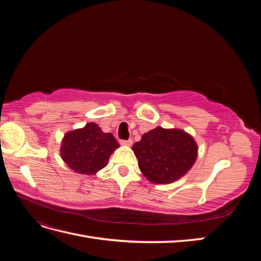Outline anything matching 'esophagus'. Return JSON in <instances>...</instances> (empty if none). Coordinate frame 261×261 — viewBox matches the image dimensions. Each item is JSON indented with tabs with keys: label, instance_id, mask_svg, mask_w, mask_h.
I'll use <instances>...</instances> for the list:
<instances>
[{
	"label": "esophagus",
	"instance_id": "1",
	"mask_svg": "<svg viewBox=\"0 0 261 261\" xmlns=\"http://www.w3.org/2000/svg\"><path fill=\"white\" fill-rule=\"evenodd\" d=\"M120 144L123 146H130L133 144V140L128 139V140H120Z\"/></svg>",
	"mask_w": 261,
	"mask_h": 261
}]
</instances>
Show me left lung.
Returning <instances> with one entry per match:
<instances>
[{
  "instance_id": "obj_1",
  "label": "left lung",
  "mask_w": 261,
  "mask_h": 261,
  "mask_svg": "<svg viewBox=\"0 0 261 261\" xmlns=\"http://www.w3.org/2000/svg\"><path fill=\"white\" fill-rule=\"evenodd\" d=\"M138 167L152 183L168 184L191 170L198 148L194 138L181 129L155 127L133 146Z\"/></svg>"
}]
</instances>
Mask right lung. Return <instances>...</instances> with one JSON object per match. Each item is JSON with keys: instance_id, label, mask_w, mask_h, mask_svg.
I'll return each instance as SVG.
<instances>
[{"instance_id": "add662e5", "label": "right lung", "mask_w": 261, "mask_h": 261, "mask_svg": "<svg viewBox=\"0 0 261 261\" xmlns=\"http://www.w3.org/2000/svg\"><path fill=\"white\" fill-rule=\"evenodd\" d=\"M118 143L112 134L103 133L96 123L68 132L62 140L61 156L76 173L93 175L103 169Z\"/></svg>"}]
</instances>
